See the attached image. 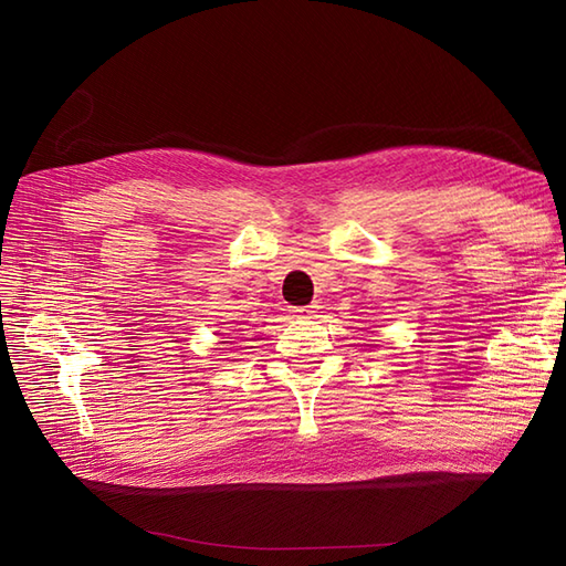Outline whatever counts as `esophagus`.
<instances>
[{"mask_svg":"<svg viewBox=\"0 0 566 566\" xmlns=\"http://www.w3.org/2000/svg\"><path fill=\"white\" fill-rule=\"evenodd\" d=\"M318 310H321L318 304H310V306H300V310H295V314L300 318H314L318 314Z\"/></svg>","mask_w":566,"mask_h":566,"instance_id":"1","label":"esophagus"}]
</instances>
